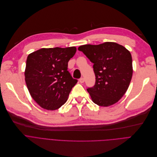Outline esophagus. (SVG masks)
<instances>
[{"mask_svg":"<svg viewBox=\"0 0 157 157\" xmlns=\"http://www.w3.org/2000/svg\"><path fill=\"white\" fill-rule=\"evenodd\" d=\"M79 82H80V83H84V78H80L79 79Z\"/></svg>","mask_w":157,"mask_h":157,"instance_id":"34e87169","label":"esophagus"}]
</instances>
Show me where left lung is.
Masks as SVG:
<instances>
[{
    "mask_svg": "<svg viewBox=\"0 0 157 157\" xmlns=\"http://www.w3.org/2000/svg\"><path fill=\"white\" fill-rule=\"evenodd\" d=\"M78 49L94 63L96 83L94 87L87 89L92 101L104 107L117 103L126 93L132 77L129 51L112 42L83 45Z\"/></svg>",
    "mask_w": 157,
    "mask_h": 157,
    "instance_id": "8db88e82",
    "label": "left lung"
}]
</instances>
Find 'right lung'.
<instances>
[{"label":"right lung","instance_id":"add662e5","mask_svg":"<svg viewBox=\"0 0 157 157\" xmlns=\"http://www.w3.org/2000/svg\"><path fill=\"white\" fill-rule=\"evenodd\" d=\"M76 51L75 47L42 48L28 56L25 82L32 98L42 108L55 110L67 102L77 82L67 70Z\"/></svg>","mask_w":157,"mask_h":157}]
</instances>
